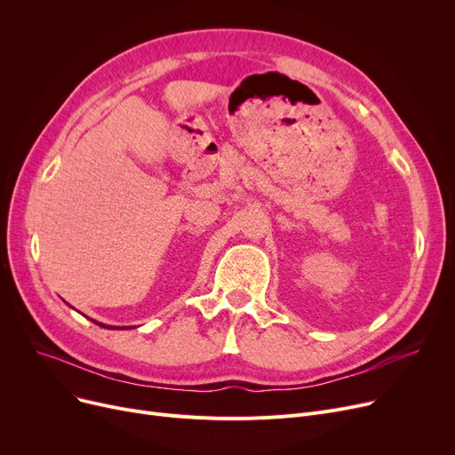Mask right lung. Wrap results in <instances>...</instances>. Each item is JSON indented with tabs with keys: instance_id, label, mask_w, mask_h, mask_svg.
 I'll return each mask as SVG.
<instances>
[{
	"instance_id": "add662e5",
	"label": "right lung",
	"mask_w": 455,
	"mask_h": 455,
	"mask_svg": "<svg viewBox=\"0 0 455 455\" xmlns=\"http://www.w3.org/2000/svg\"><path fill=\"white\" fill-rule=\"evenodd\" d=\"M95 323V321H93ZM95 324H100V326H103V328H110V330H114V328H119V326H108V324H103V323H95ZM122 328H125V326H122Z\"/></svg>"
}]
</instances>
